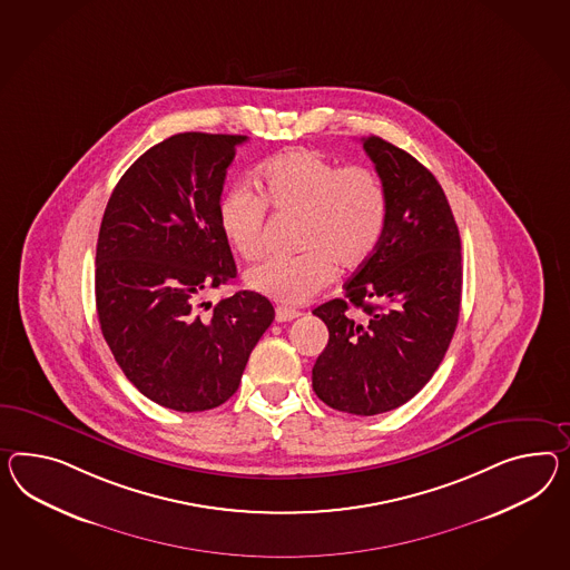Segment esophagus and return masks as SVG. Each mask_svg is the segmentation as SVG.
<instances>
[{
  "label": "esophagus",
  "mask_w": 570,
  "mask_h": 570,
  "mask_svg": "<svg viewBox=\"0 0 570 570\" xmlns=\"http://www.w3.org/2000/svg\"><path fill=\"white\" fill-rule=\"evenodd\" d=\"M297 316H299V312L292 309V307L278 306L277 309H275V318H277V322L295 321Z\"/></svg>",
  "instance_id": "esophagus-1"
}]
</instances>
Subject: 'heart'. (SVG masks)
I'll return each instance as SVG.
<instances>
[{"instance_id":"heart-1","label":"heart","mask_w":570,"mask_h":570,"mask_svg":"<svg viewBox=\"0 0 570 570\" xmlns=\"http://www.w3.org/2000/svg\"><path fill=\"white\" fill-rule=\"evenodd\" d=\"M258 196L234 188L220 198L219 227L232 248L256 261L264 254L266 206L299 215L295 256L254 266L248 285L281 304H306L328 287L338 268H357L379 249L389 220V191L365 165L338 167L316 150L289 148L256 171Z\"/></svg>"}]
</instances>
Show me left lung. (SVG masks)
I'll use <instances>...</instances> for the list:
<instances>
[{"instance_id": "1", "label": "left lung", "mask_w": 570, "mask_h": 570, "mask_svg": "<svg viewBox=\"0 0 570 570\" xmlns=\"http://www.w3.org/2000/svg\"><path fill=\"white\" fill-rule=\"evenodd\" d=\"M362 142L389 191V220L374 256L345 283V297L314 309L328 343L312 386L328 407L379 415L407 403L439 370L459 322L463 266L436 177L379 136ZM351 306L365 314L353 317Z\"/></svg>"}]
</instances>
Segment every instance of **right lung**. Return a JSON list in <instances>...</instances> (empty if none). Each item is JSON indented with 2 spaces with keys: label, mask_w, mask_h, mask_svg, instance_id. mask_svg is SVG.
Wrapping results in <instances>:
<instances>
[{
  "label": "right lung",
  "mask_w": 570,
  "mask_h": 570,
  "mask_svg": "<svg viewBox=\"0 0 570 570\" xmlns=\"http://www.w3.org/2000/svg\"><path fill=\"white\" fill-rule=\"evenodd\" d=\"M246 136L184 131L131 163L97 242L95 295L102 336L126 379L174 411H206L237 391L249 353L275 321L256 292L200 293L237 275L219 227L220 191Z\"/></svg>",
  "instance_id": "obj_1"
}]
</instances>
